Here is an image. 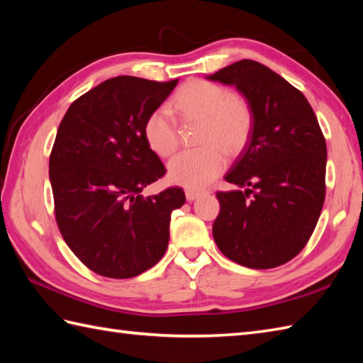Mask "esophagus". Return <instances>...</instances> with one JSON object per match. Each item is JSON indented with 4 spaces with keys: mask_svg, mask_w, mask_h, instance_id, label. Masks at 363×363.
<instances>
[{
    "mask_svg": "<svg viewBox=\"0 0 363 363\" xmlns=\"http://www.w3.org/2000/svg\"><path fill=\"white\" fill-rule=\"evenodd\" d=\"M201 195H203L201 191H198V190H186L187 201H195V199H198Z\"/></svg>",
    "mask_w": 363,
    "mask_h": 363,
    "instance_id": "esophagus-1",
    "label": "esophagus"
}]
</instances>
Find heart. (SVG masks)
<instances>
[{
    "mask_svg": "<svg viewBox=\"0 0 363 363\" xmlns=\"http://www.w3.org/2000/svg\"><path fill=\"white\" fill-rule=\"evenodd\" d=\"M173 111L186 125L201 123L198 150H187L168 162V179L189 190L212 182L226 167V157L235 156L248 143L254 115L243 95L229 91L217 82L194 79L176 91ZM143 135L152 152L167 157L179 145L181 133L173 115L164 107L152 111L143 125Z\"/></svg>",
    "mask_w": 363,
    "mask_h": 363,
    "instance_id": "obj_1",
    "label": "heart"
}]
</instances>
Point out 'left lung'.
I'll return each mask as SVG.
<instances>
[{
	"label": "left lung",
	"mask_w": 363,
	"mask_h": 363,
	"mask_svg": "<svg viewBox=\"0 0 363 363\" xmlns=\"http://www.w3.org/2000/svg\"><path fill=\"white\" fill-rule=\"evenodd\" d=\"M251 104L250 140L217 191L212 233L235 264L267 269L287 264L313 233L326 195V140L306 96L256 60L243 59L207 76Z\"/></svg>",
	"instance_id": "8db88e82"
}]
</instances>
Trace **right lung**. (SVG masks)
I'll list each match as a JSON object with an SVG mask.
<instances>
[{"mask_svg": "<svg viewBox=\"0 0 363 363\" xmlns=\"http://www.w3.org/2000/svg\"><path fill=\"white\" fill-rule=\"evenodd\" d=\"M177 79L117 76L68 107L50 156L54 215L74 256L96 274L128 279L164 256L179 187L140 195L167 169L145 140L148 115Z\"/></svg>", "mask_w": 363, "mask_h": 363, "instance_id": "1", "label": "right lung"}]
</instances>
